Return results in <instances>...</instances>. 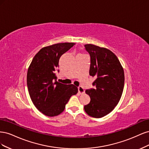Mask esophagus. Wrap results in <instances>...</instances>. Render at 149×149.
<instances>
[{
	"instance_id": "34e87169",
	"label": "esophagus",
	"mask_w": 149,
	"mask_h": 149,
	"mask_svg": "<svg viewBox=\"0 0 149 149\" xmlns=\"http://www.w3.org/2000/svg\"><path fill=\"white\" fill-rule=\"evenodd\" d=\"M78 92L80 93V94H83L84 93V89L83 87L82 86H79L78 88Z\"/></svg>"
}]
</instances>
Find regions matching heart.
I'll list each match as a JSON object with an SVG mask.
<instances>
[{"instance_id":"heart-1","label":"heart","mask_w":149,"mask_h":149,"mask_svg":"<svg viewBox=\"0 0 149 149\" xmlns=\"http://www.w3.org/2000/svg\"><path fill=\"white\" fill-rule=\"evenodd\" d=\"M79 55H83V53H81V54H79Z\"/></svg>"}]
</instances>
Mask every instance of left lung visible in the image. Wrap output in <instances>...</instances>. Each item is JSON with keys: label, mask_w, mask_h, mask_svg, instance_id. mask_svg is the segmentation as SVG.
<instances>
[{"label": "left lung", "mask_w": 149, "mask_h": 149, "mask_svg": "<svg viewBox=\"0 0 149 149\" xmlns=\"http://www.w3.org/2000/svg\"><path fill=\"white\" fill-rule=\"evenodd\" d=\"M91 58L89 75L96 79L94 89L86 90L89 103L85 112L95 118H101L113 110L120 101L124 86V72L118 57L109 49L92 44L84 45Z\"/></svg>", "instance_id": "8db88e82"}]
</instances>
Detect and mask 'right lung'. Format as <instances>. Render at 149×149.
I'll use <instances>...</instances> for the list:
<instances>
[{
  "label": "right lung",
  "instance_id": "obj_1",
  "mask_svg": "<svg viewBox=\"0 0 149 149\" xmlns=\"http://www.w3.org/2000/svg\"><path fill=\"white\" fill-rule=\"evenodd\" d=\"M74 45L60 43L42 48L28 68L26 83L31 101L47 116L60 114L70 98L78 91L74 84H64L56 80L60 58Z\"/></svg>",
  "mask_w": 149,
  "mask_h": 149
}]
</instances>
